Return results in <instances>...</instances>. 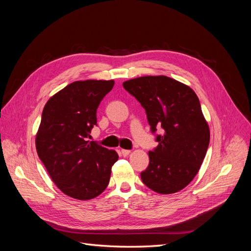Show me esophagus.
I'll list each match as a JSON object with an SVG mask.
<instances>
[{
	"instance_id": "34e87169",
	"label": "esophagus",
	"mask_w": 251,
	"mask_h": 251,
	"mask_svg": "<svg viewBox=\"0 0 251 251\" xmlns=\"http://www.w3.org/2000/svg\"><path fill=\"white\" fill-rule=\"evenodd\" d=\"M131 153V151L130 150H121V154H123V156H127L128 154Z\"/></svg>"
}]
</instances>
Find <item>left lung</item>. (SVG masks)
I'll use <instances>...</instances> for the list:
<instances>
[{"label":"left lung","mask_w":251,"mask_h":251,"mask_svg":"<svg viewBox=\"0 0 251 251\" xmlns=\"http://www.w3.org/2000/svg\"><path fill=\"white\" fill-rule=\"evenodd\" d=\"M124 88L146 110L158 146L149 151L150 163L141 180L151 191L174 194L189 184L198 173L209 144V128L198 96L168 76L126 80ZM160 126L162 134H156Z\"/></svg>","instance_id":"obj_1"}]
</instances>
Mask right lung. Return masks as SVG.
I'll use <instances>...</instances> for the list:
<instances>
[{
    "instance_id": "obj_1",
    "label": "right lung",
    "mask_w": 251,
    "mask_h": 251,
    "mask_svg": "<svg viewBox=\"0 0 251 251\" xmlns=\"http://www.w3.org/2000/svg\"><path fill=\"white\" fill-rule=\"evenodd\" d=\"M114 80L74 81L47 101L42 113L35 147L52 181L64 194L93 199L107 188L115 151L89 141L97 126L98 105Z\"/></svg>"
}]
</instances>
